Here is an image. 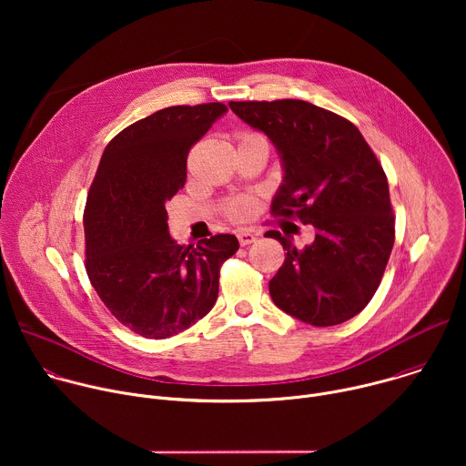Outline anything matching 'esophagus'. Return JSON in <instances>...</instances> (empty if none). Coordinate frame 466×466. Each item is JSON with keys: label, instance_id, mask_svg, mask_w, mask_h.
Masks as SVG:
<instances>
[{"label": "esophagus", "instance_id": "obj_1", "mask_svg": "<svg viewBox=\"0 0 466 466\" xmlns=\"http://www.w3.org/2000/svg\"><path fill=\"white\" fill-rule=\"evenodd\" d=\"M236 236H238V241H239L241 245L254 243V241H256V238H258V234H254L252 230H239Z\"/></svg>", "mask_w": 466, "mask_h": 466}]
</instances>
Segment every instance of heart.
<instances>
[{"instance_id":"1","label":"heart","mask_w":466,"mask_h":466,"mask_svg":"<svg viewBox=\"0 0 466 466\" xmlns=\"http://www.w3.org/2000/svg\"><path fill=\"white\" fill-rule=\"evenodd\" d=\"M252 138H261L258 135H252V132H243V135H239V142L243 140H252ZM254 210V203L250 201V198H238V201L230 203L228 207V216L232 219H245L247 216H250V212Z\"/></svg>"}]
</instances>
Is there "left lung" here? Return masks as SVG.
Listing matches in <instances>:
<instances>
[{"label":"left lung","mask_w":466,"mask_h":466,"mask_svg":"<svg viewBox=\"0 0 466 466\" xmlns=\"http://www.w3.org/2000/svg\"><path fill=\"white\" fill-rule=\"evenodd\" d=\"M230 110L268 137L282 162L273 214L311 225L315 239L288 250L269 282L273 302L311 326L358 315L376 293L394 243L387 177L349 119L300 99L230 101Z\"/></svg>","instance_id":"8db88e82"}]
</instances>
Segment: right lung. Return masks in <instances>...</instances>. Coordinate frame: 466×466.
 <instances>
[{"instance_id": "obj_1", "label": "right lung", "mask_w": 466, "mask_h": 466, "mask_svg": "<svg viewBox=\"0 0 466 466\" xmlns=\"http://www.w3.org/2000/svg\"><path fill=\"white\" fill-rule=\"evenodd\" d=\"M225 112L223 103L162 108L123 128L101 157L85 208L86 273L108 311L142 338L166 339L203 319L221 263L239 248L232 234L177 245L167 228L187 153Z\"/></svg>"}]
</instances>
